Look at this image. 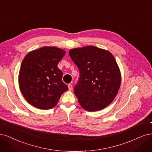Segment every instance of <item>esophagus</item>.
I'll list each match as a JSON object with an SVG mask.
<instances>
[{
    "label": "esophagus",
    "mask_w": 152,
    "mask_h": 152,
    "mask_svg": "<svg viewBox=\"0 0 152 152\" xmlns=\"http://www.w3.org/2000/svg\"><path fill=\"white\" fill-rule=\"evenodd\" d=\"M68 88H69V90H71L72 89V85L71 84L68 85Z\"/></svg>",
    "instance_id": "34e87169"
}]
</instances>
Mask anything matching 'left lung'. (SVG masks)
<instances>
[{"mask_svg":"<svg viewBox=\"0 0 152 152\" xmlns=\"http://www.w3.org/2000/svg\"><path fill=\"white\" fill-rule=\"evenodd\" d=\"M69 54L80 71L74 91L80 105L94 112L110 105L121 83V71L114 56L91 45L72 48Z\"/></svg>","mask_w":152,"mask_h":152,"instance_id":"obj_1","label":"left lung"}]
</instances>
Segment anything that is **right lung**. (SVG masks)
Returning <instances> with one entry per match:
<instances>
[{
	"mask_svg": "<svg viewBox=\"0 0 152 152\" xmlns=\"http://www.w3.org/2000/svg\"><path fill=\"white\" fill-rule=\"evenodd\" d=\"M66 51L56 47H43L28 53L19 72V86L24 99L40 109L55 107L67 85L57 67Z\"/></svg>",
	"mask_w": 152,
	"mask_h": 152,
	"instance_id": "1",
	"label": "right lung"
}]
</instances>
